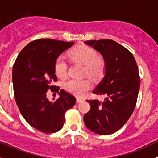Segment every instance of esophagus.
I'll list each match as a JSON object with an SVG mask.
<instances>
[{
  "label": "esophagus",
  "instance_id": "1",
  "mask_svg": "<svg viewBox=\"0 0 158 158\" xmlns=\"http://www.w3.org/2000/svg\"><path fill=\"white\" fill-rule=\"evenodd\" d=\"M83 98H76V102L77 103H79V102H82V101H83Z\"/></svg>",
  "mask_w": 158,
  "mask_h": 158
}]
</instances>
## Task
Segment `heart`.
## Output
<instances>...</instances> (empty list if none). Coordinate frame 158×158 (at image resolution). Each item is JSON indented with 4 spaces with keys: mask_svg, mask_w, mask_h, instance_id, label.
<instances>
[{
    "mask_svg": "<svg viewBox=\"0 0 158 158\" xmlns=\"http://www.w3.org/2000/svg\"><path fill=\"white\" fill-rule=\"evenodd\" d=\"M69 56L73 61L83 65L84 74H86L92 79H98L103 75L105 71V61L102 57L97 56L95 49L87 46H80L69 52ZM67 63L63 57L60 56L56 60L54 71L60 79H65L67 76ZM63 87L72 94L82 96L91 87V83L88 79L75 80L70 79L64 83Z\"/></svg>",
    "mask_w": 158,
    "mask_h": 158,
    "instance_id": "obj_1",
    "label": "heart"
}]
</instances>
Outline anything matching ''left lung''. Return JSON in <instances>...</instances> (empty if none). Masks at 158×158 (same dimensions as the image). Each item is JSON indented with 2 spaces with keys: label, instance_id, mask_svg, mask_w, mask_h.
Listing matches in <instances>:
<instances>
[{
  "label": "left lung",
  "instance_id": "obj_1",
  "mask_svg": "<svg viewBox=\"0 0 158 158\" xmlns=\"http://www.w3.org/2000/svg\"><path fill=\"white\" fill-rule=\"evenodd\" d=\"M104 59L105 74L92 92L105 95L104 102L87 100L91 109L84 115L87 128L101 135L119 130L133 113L140 89L135 57L125 47L111 40L85 41Z\"/></svg>",
  "mask_w": 158,
  "mask_h": 158
}]
</instances>
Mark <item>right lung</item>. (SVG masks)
I'll return each instance as SVG.
<instances>
[{
    "label": "right lung",
    "instance_id": "1",
    "mask_svg": "<svg viewBox=\"0 0 158 158\" xmlns=\"http://www.w3.org/2000/svg\"><path fill=\"white\" fill-rule=\"evenodd\" d=\"M73 44L51 39L32 41L20 51L14 64L12 79L18 109L32 127L44 133H55L63 128L66 111L76 103L73 95L52 85L57 81L56 60ZM49 89L59 92L58 100L50 102L47 98Z\"/></svg>",
    "mask_w": 158,
    "mask_h": 158
}]
</instances>
